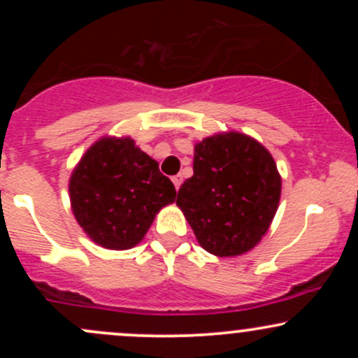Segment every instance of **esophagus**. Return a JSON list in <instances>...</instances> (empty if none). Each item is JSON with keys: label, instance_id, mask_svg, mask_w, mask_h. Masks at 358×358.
<instances>
[{"label": "esophagus", "instance_id": "esophagus-1", "mask_svg": "<svg viewBox=\"0 0 358 358\" xmlns=\"http://www.w3.org/2000/svg\"><path fill=\"white\" fill-rule=\"evenodd\" d=\"M171 182H173V185H175V188H176V190H178V188H180V185H182V182H183L182 175H175V176H173V178H171Z\"/></svg>", "mask_w": 358, "mask_h": 358}]
</instances>
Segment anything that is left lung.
Listing matches in <instances>:
<instances>
[{
  "label": "left lung",
  "mask_w": 358,
  "mask_h": 358,
  "mask_svg": "<svg viewBox=\"0 0 358 358\" xmlns=\"http://www.w3.org/2000/svg\"><path fill=\"white\" fill-rule=\"evenodd\" d=\"M281 199V175L257 139L227 131L193 148V176L178 190L176 205L207 252L236 257L268 232Z\"/></svg>",
  "instance_id": "8db88e82"
}]
</instances>
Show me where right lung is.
I'll list each match as a JSON object with an SVG mask.
<instances>
[{
  "label": "right lung",
  "mask_w": 358,
  "mask_h": 358,
  "mask_svg": "<svg viewBox=\"0 0 358 358\" xmlns=\"http://www.w3.org/2000/svg\"><path fill=\"white\" fill-rule=\"evenodd\" d=\"M72 213L90 241L110 250L138 245L176 190L129 136H102L69 180Z\"/></svg>",
  "instance_id": "1"
}]
</instances>
